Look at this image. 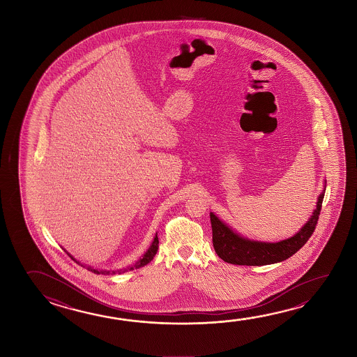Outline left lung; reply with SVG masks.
<instances>
[{"label": "left lung", "mask_w": 357, "mask_h": 357, "mask_svg": "<svg viewBox=\"0 0 357 357\" xmlns=\"http://www.w3.org/2000/svg\"><path fill=\"white\" fill-rule=\"evenodd\" d=\"M325 189L326 181L324 185V190L317 198L316 209L312 215L310 216L309 220L305 222L304 227L291 238L280 240L278 243H265L244 238L225 222H222L214 213H211L213 245L218 257L222 259L225 263L248 266L280 263L292 257L306 244V241L315 230L321 211Z\"/></svg>", "instance_id": "obj_1"}]
</instances>
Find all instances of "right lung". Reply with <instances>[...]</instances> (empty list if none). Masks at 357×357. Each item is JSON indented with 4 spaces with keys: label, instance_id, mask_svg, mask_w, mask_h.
<instances>
[{
    "label": "right lung",
    "instance_id": "obj_1",
    "mask_svg": "<svg viewBox=\"0 0 357 357\" xmlns=\"http://www.w3.org/2000/svg\"><path fill=\"white\" fill-rule=\"evenodd\" d=\"M158 235L155 234L154 239H153L152 244H151V246H149V249L146 250V254H144V255H143V257H142L141 259H139V260H138V261L135 264V265L128 266V268H126V269L117 270V271H109V270H98L94 269V268H91V266H84V264H81L79 261H77L76 259L72 257L70 252H67V250H65V249H63V250H65V252L68 254V257H70L72 260H75L77 264H79V265H82V266H84V268H87V270L92 271V273H94V274L108 275L116 274V273H118V274H122V273H124V271H128V270L139 269V268L144 266V265H146V264L151 263V261L153 260V257H155V254H157V252H158Z\"/></svg>",
    "mask_w": 357,
    "mask_h": 357
}]
</instances>
